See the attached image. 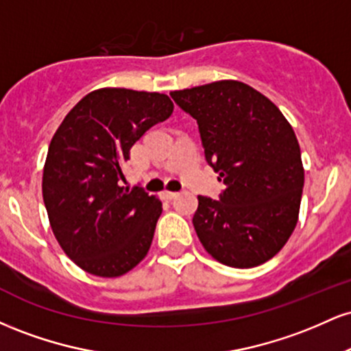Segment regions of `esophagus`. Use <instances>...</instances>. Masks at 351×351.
<instances>
[{"label":"esophagus","instance_id":"obj_1","mask_svg":"<svg viewBox=\"0 0 351 351\" xmlns=\"http://www.w3.org/2000/svg\"><path fill=\"white\" fill-rule=\"evenodd\" d=\"M162 195H163L165 199H173L176 195H178V193H176V191H170V189H165Z\"/></svg>","mask_w":351,"mask_h":351}]
</instances>
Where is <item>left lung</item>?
<instances>
[{
  "label": "left lung",
  "instance_id": "8db88e82",
  "mask_svg": "<svg viewBox=\"0 0 351 351\" xmlns=\"http://www.w3.org/2000/svg\"><path fill=\"white\" fill-rule=\"evenodd\" d=\"M170 95L198 122L206 162L226 184L219 199L198 196L193 226L201 244L229 267L267 263L299 217L304 167L291 123L265 95L239 80Z\"/></svg>",
  "mask_w": 351,
  "mask_h": 351
}]
</instances>
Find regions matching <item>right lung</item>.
<instances>
[{
  "label": "right lung",
  "instance_id": "1",
  "mask_svg": "<svg viewBox=\"0 0 351 351\" xmlns=\"http://www.w3.org/2000/svg\"><path fill=\"white\" fill-rule=\"evenodd\" d=\"M173 112L158 92L106 87L79 100L52 136L43 198L56 239L80 269L119 277L152 245L162 201L122 186L130 148Z\"/></svg>",
  "mask_w": 351,
  "mask_h": 351
}]
</instances>
